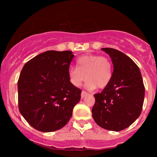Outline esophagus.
<instances>
[{"instance_id":"esophagus-1","label":"esophagus","mask_w":157,"mask_h":157,"mask_svg":"<svg viewBox=\"0 0 157 157\" xmlns=\"http://www.w3.org/2000/svg\"><path fill=\"white\" fill-rule=\"evenodd\" d=\"M86 94H87V92H86V91H82V93H81V97H82V98H83V97L86 96Z\"/></svg>"}]
</instances>
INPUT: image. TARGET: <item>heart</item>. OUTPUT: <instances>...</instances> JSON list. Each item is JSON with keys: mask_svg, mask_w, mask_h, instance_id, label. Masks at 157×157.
<instances>
[{"mask_svg": "<svg viewBox=\"0 0 157 157\" xmlns=\"http://www.w3.org/2000/svg\"><path fill=\"white\" fill-rule=\"evenodd\" d=\"M77 67L68 68V77L75 86L79 87L86 80L88 89L98 87L103 89L111 82L113 77V64L105 56L85 55L80 56L76 61Z\"/></svg>", "mask_w": 157, "mask_h": 157, "instance_id": "b5f03b06", "label": "heart"}]
</instances>
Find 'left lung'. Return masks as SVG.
I'll return each instance as SVG.
<instances>
[{"label":"left lung","instance_id":"1","mask_svg":"<svg viewBox=\"0 0 157 157\" xmlns=\"http://www.w3.org/2000/svg\"><path fill=\"white\" fill-rule=\"evenodd\" d=\"M113 65L109 84L95 94L91 112L96 123L109 131L129 127L140 117L145 97V86L140 68L129 57L111 48H103Z\"/></svg>","mask_w":157,"mask_h":157}]
</instances>
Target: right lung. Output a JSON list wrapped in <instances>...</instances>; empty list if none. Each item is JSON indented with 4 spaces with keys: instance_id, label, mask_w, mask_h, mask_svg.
I'll return each instance as SVG.
<instances>
[{
    "instance_id": "obj_1",
    "label": "right lung",
    "mask_w": 157,
    "mask_h": 157,
    "mask_svg": "<svg viewBox=\"0 0 157 157\" xmlns=\"http://www.w3.org/2000/svg\"><path fill=\"white\" fill-rule=\"evenodd\" d=\"M74 56L71 51H47L22 68L17 81L19 111L36 130H59L72 116L81 97V90L68 77Z\"/></svg>"
}]
</instances>
